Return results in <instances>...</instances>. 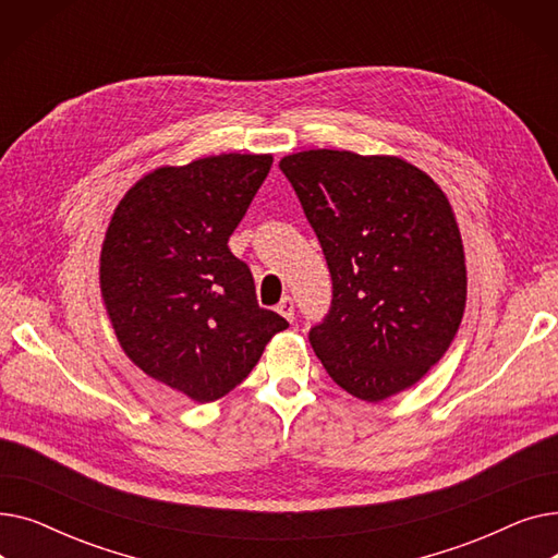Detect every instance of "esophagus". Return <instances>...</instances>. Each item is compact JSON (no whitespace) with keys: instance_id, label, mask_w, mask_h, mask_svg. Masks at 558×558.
I'll list each match as a JSON object with an SVG mask.
<instances>
[{"instance_id":"esophagus-1","label":"esophagus","mask_w":558,"mask_h":558,"mask_svg":"<svg viewBox=\"0 0 558 558\" xmlns=\"http://www.w3.org/2000/svg\"><path fill=\"white\" fill-rule=\"evenodd\" d=\"M276 312L282 314L287 320H294V314H296V305H294V299L284 296L278 305H276Z\"/></svg>"}]
</instances>
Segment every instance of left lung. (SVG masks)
Returning <instances> with one entry per match:
<instances>
[{"mask_svg":"<svg viewBox=\"0 0 558 558\" xmlns=\"http://www.w3.org/2000/svg\"><path fill=\"white\" fill-rule=\"evenodd\" d=\"M324 248L332 303L310 343L335 383L379 402L450 348L465 307V262L450 203L393 156L312 149L280 160Z\"/></svg>","mask_w":558,"mask_h":558,"instance_id":"obj_1","label":"left lung"}]
</instances>
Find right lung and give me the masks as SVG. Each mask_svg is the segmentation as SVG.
Here are the masks:
<instances>
[{
    "instance_id": "obj_1",
    "label": "right lung",
    "mask_w": 558,
    "mask_h": 558,
    "mask_svg": "<svg viewBox=\"0 0 558 558\" xmlns=\"http://www.w3.org/2000/svg\"><path fill=\"white\" fill-rule=\"evenodd\" d=\"M274 158L221 154L160 167L117 205L101 248V296L135 366L196 402L232 391L287 320L257 305L228 248Z\"/></svg>"
}]
</instances>
